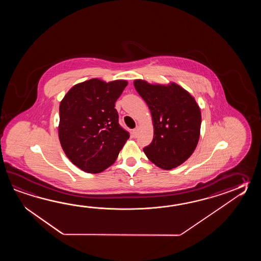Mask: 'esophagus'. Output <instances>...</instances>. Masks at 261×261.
I'll return each mask as SVG.
<instances>
[{"label":"esophagus","mask_w":261,"mask_h":261,"mask_svg":"<svg viewBox=\"0 0 261 261\" xmlns=\"http://www.w3.org/2000/svg\"><path fill=\"white\" fill-rule=\"evenodd\" d=\"M138 130H139V127L137 126L136 128H134L133 130V135H134V137H136L137 135H138Z\"/></svg>","instance_id":"34e87169"}]
</instances>
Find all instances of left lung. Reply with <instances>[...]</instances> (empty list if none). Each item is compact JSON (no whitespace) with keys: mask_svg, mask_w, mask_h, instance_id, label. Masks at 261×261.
I'll return each mask as SVG.
<instances>
[{"mask_svg":"<svg viewBox=\"0 0 261 261\" xmlns=\"http://www.w3.org/2000/svg\"><path fill=\"white\" fill-rule=\"evenodd\" d=\"M134 87L149 107L154 138L144 152L156 166L164 170L181 165L199 142L201 115L194 98L176 84L150 85L135 80Z\"/></svg>","mask_w":261,"mask_h":261,"instance_id":"8db88e82","label":"left lung"}]
</instances>
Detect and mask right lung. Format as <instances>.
Returning a JSON list of instances; mask_svg holds the SVG:
<instances>
[{
  "instance_id": "right-lung-1",
  "label": "right lung",
  "mask_w": 261,
  "mask_h": 261,
  "mask_svg": "<svg viewBox=\"0 0 261 261\" xmlns=\"http://www.w3.org/2000/svg\"><path fill=\"white\" fill-rule=\"evenodd\" d=\"M125 80L90 79L73 86L60 105L59 137L68 159L84 172L98 173L117 160L129 133L119 125L115 103Z\"/></svg>"
}]
</instances>
